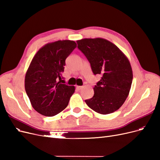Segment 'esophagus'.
I'll return each mask as SVG.
<instances>
[{
  "instance_id": "obj_1",
  "label": "esophagus",
  "mask_w": 160,
  "mask_h": 160,
  "mask_svg": "<svg viewBox=\"0 0 160 160\" xmlns=\"http://www.w3.org/2000/svg\"><path fill=\"white\" fill-rule=\"evenodd\" d=\"M76 88H77V90H80L81 89L83 88V86H76Z\"/></svg>"
}]
</instances>
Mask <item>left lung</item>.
<instances>
[{
    "mask_svg": "<svg viewBox=\"0 0 160 160\" xmlns=\"http://www.w3.org/2000/svg\"><path fill=\"white\" fill-rule=\"evenodd\" d=\"M78 48L102 78L94 88V94L86 104L101 114H108L122 106L130 92L132 69L126 55L110 41L101 38L76 41Z\"/></svg>",
    "mask_w": 160,
    "mask_h": 160,
    "instance_id": "left-lung-1",
    "label": "left lung"
}]
</instances>
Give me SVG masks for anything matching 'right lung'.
Segmentation results:
<instances>
[{
	"label": "right lung",
	"instance_id": "obj_1",
	"mask_svg": "<svg viewBox=\"0 0 160 160\" xmlns=\"http://www.w3.org/2000/svg\"><path fill=\"white\" fill-rule=\"evenodd\" d=\"M74 41L48 43L32 58L25 76L24 87L34 109L45 116H54L68 104L75 87L60 80L66 58L76 47Z\"/></svg>",
	"mask_w": 160,
	"mask_h": 160
}]
</instances>
